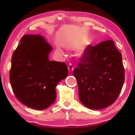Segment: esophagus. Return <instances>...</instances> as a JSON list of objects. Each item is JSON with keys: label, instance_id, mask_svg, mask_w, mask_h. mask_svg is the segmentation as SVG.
Wrapping results in <instances>:
<instances>
[{"label": "esophagus", "instance_id": "34e87169", "mask_svg": "<svg viewBox=\"0 0 135 135\" xmlns=\"http://www.w3.org/2000/svg\"><path fill=\"white\" fill-rule=\"evenodd\" d=\"M74 68L73 67V65H72V64L69 63V64H68V71H69V72L73 71V70H74Z\"/></svg>", "mask_w": 135, "mask_h": 135}]
</instances>
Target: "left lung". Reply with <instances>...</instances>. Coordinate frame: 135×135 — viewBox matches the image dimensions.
I'll return each mask as SVG.
<instances>
[{"mask_svg":"<svg viewBox=\"0 0 135 135\" xmlns=\"http://www.w3.org/2000/svg\"><path fill=\"white\" fill-rule=\"evenodd\" d=\"M73 74L81 103L91 109L107 108L119 97L124 82L122 54L112 40L89 45Z\"/></svg>","mask_w":135,"mask_h":135,"instance_id":"obj_1","label":"left lung"}]
</instances>
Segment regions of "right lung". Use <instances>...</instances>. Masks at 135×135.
I'll return each instance as SVG.
<instances>
[{"label":"right lung","instance_id":"add662e5","mask_svg":"<svg viewBox=\"0 0 135 135\" xmlns=\"http://www.w3.org/2000/svg\"><path fill=\"white\" fill-rule=\"evenodd\" d=\"M13 53L10 81L18 100L43 110L55 102L60 81L68 76L65 62L49 61L52 47L40 35H25Z\"/></svg>","mask_w":135,"mask_h":135}]
</instances>
